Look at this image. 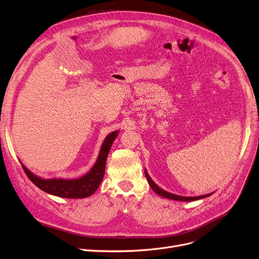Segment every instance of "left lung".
<instances>
[{
  "mask_svg": "<svg viewBox=\"0 0 259 259\" xmlns=\"http://www.w3.org/2000/svg\"><path fill=\"white\" fill-rule=\"evenodd\" d=\"M145 172V177H146V180L147 182H149V184L151 186V188L153 189V191L155 192V193L162 196V197H166V198H169V199H174V201H182V202H192V201H197V199H201V198H204V197H207L209 195H211V193L209 194H206V195H201V196H180V195H176V194H172V193H169V192L162 190L161 188H159L156 183H155L152 179L151 177L149 176V174H147L146 169L144 170Z\"/></svg>",
  "mask_w": 259,
  "mask_h": 259,
  "instance_id": "1",
  "label": "left lung"
}]
</instances>
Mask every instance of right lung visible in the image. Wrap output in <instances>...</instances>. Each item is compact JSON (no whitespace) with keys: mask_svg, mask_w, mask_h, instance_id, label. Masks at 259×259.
Masks as SVG:
<instances>
[{"mask_svg":"<svg viewBox=\"0 0 259 259\" xmlns=\"http://www.w3.org/2000/svg\"><path fill=\"white\" fill-rule=\"evenodd\" d=\"M118 134H119V131L116 130L105 138L104 142H103L101 146L99 156L97 161H95V164L90 170H89V172H87L82 177H80V178L44 179L31 172L24 164L23 168L26 175L28 176V178L30 179L39 189L47 192L49 194L64 198H84L88 196H91L94 192L98 190L103 180V177H104L108 153Z\"/></svg>","mask_w":259,"mask_h":259,"instance_id":"right-lung-1","label":"right lung"}]
</instances>
